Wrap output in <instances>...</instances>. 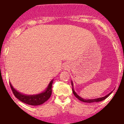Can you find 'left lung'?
Instances as JSON below:
<instances>
[{"instance_id":"1","label":"left lung","mask_w":124,"mask_h":124,"mask_svg":"<svg viewBox=\"0 0 124 124\" xmlns=\"http://www.w3.org/2000/svg\"><path fill=\"white\" fill-rule=\"evenodd\" d=\"M71 85H72V87H72V90H73V94H74V96H75L76 98H78L79 100L81 101H82V102H84L91 103V102H101V101H104V99H106V98H107V97H108V96H109L112 93V91L111 93H110L109 94H108L107 95H106V96H104V97H99V98H97V99H83V98H82V97H81L80 96H79L78 95L76 94V93L74 91V88H73V81H71Z\"/></svg>"}]
</instances>
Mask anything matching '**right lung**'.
<instances>
[{
    "label": "right lung",
    "mask_w": 124,
    "mask_h": 124,
    "mask_svg": "<svg viewBox=\"0 0 124 124\" xmlns=\"http://www.w3.org/2000/svg\"><path fill=\"white\" fill-rule=\"evenodd\" d=\"M53 82V79H52L49 83L48 86L44 91L42 93L34 95H26L23 94L22 93L17 91L15 88L12 86V85L10 83L11 89L14 93V96L17 97L18 100L25 103L27 104L31 105V106H39L44 102H45L50 97L52 93V84Z\"/></svg>",
    "instance_id": "1"
}]
</instances>
